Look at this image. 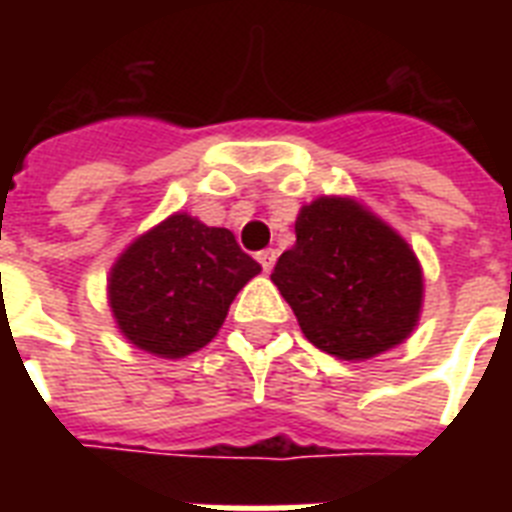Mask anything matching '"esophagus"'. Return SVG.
<instances>
[{
  "instance_id": "34e87169",
  "label": "esophagus",
  "mask_w": 512,
  "mask_h": 512,
  "mask_svg": "<svg viewBox=\"0 0 512 512\" xmlns=\"http://www.w3.org/2000/svg\"><path fill=\"white\" fill-rule=\"evenodd\" d=\"M276 249H263V252H257V260H260V265H263V271L265 273H271L273 263H276Z\"/></svg>"
}]
</instances>
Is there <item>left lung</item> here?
<instances>
[{
	"instance_id": "left-lung-1",
	"label": "left lung",
	"mask_w": 512,
	"mask_h": 512,
	"mask_svg": "<svg viewBox=\"0 0 512 512\" xmlns=\"http://www.w3.org/2000/svg\"><path fill=\"white\" fill-rule=\"evenodd\" d=\"M295 236L271 281L316 348L364 361L412 335L422 311V268L388 223L358 201L321 196L300 209Z\"/></svg>"
}]
</instances>
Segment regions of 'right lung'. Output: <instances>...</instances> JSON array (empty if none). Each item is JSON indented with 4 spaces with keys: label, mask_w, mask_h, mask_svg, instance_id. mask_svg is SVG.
<instances>
[{
    "label": "right lung",
    "mask_w": 512,
    "mask_h": 512,
    "mask_svg": "<svg viewBox=\"0 0 512 512\" xmlns=\"http://www.w3.org/2000/svg\"><path fill=\"white\" fill-rule=\"evenodd\" d=\"M260 273L228 228L175 212L124 249L108 276L116 327L135 348L183 358L223 327L233 297Z\"/></svg>",
    "instance_id": "right-lung-1"
}]
</instances>
